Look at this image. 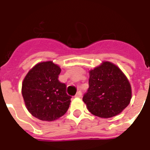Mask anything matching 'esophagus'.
Here are the masks:
<instances>
[{"mask_svg": "<svg viewBox=\"0 0 150 150\" xmlns=\"http://www.w3.org/2000/svg\"><path fill=\"white\" fill-rule=\"evenodd\" d=\"M81 96H82V91H78L77 94H75V97H81Z\"/></svg>", "mask_w": 150, "mask_h": 150, "instance_id": "1", "label": "esophagus"}]
</instances>
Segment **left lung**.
Segmentation results:
<instances>
[{
	"label": "left lung",
	"mask_w": 150,
	"mask_h": 150,
	"mask_svg": "<svg viewBox=\"0 0 150 150\" xmlns=\"http://www.w3.org/2000/svg\"><path fill=\"white\" fill-rule=\"evenodd\" d=\"M89 75V87L83 97L88 110L101 118L120 114L131 99V87L125 75L108 62L90 71Z\"/></svg>",
	"instance_id": "1"
}]
</instances>
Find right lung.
<instances>
[{
    "label": "right lung",
    "instance_id": "add662e5",
    "mask_svg": "<svg viewBox=\"0 0 150 150\" xmlns=\"http://www.w3.org/2000/svg\"><path fill=\"white\" fill-rule=\"evenodd\" d=\"M61 69L52 62L33 67L25 78L22 94L30 114L42 121H53L65 114L72 97L59 80Z\"/></svg>",
    "mask_w": 150,
    "mask_h": 150
}]
</instances>
